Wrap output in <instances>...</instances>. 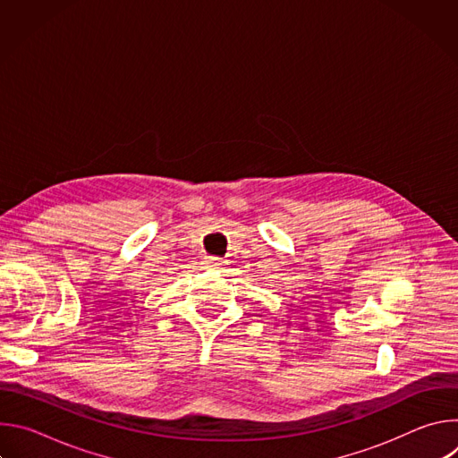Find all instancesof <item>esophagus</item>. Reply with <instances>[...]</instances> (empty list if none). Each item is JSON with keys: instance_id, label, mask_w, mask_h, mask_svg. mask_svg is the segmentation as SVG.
Masks as SVG:
<instances>
[{"instance_id": "1", "label": "esophagus", "mask_w": 458, "mask_h": 458, "mask_svg": "<svg viewBox=\"0 0 458 458\" xmlns=\"http://www.w3.org/2000/svg\"><path fill=\"white\" fill-rule=\"evenodd\" d=\"M223 263L225 260L219 257H205V265H208V267H221Z\"/></svg>"}]
</instances>
